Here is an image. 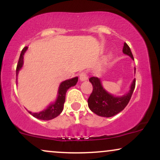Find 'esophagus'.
<instances>
[{
    "instance_id": "34e87169",
    "label": "esophagus",
    "mask_w": 160,
    "mask_h": 160,
    "mask_svg": "<svg viewBox=\"0 0 160 160\" xmlns=\"http://www.w3.org/2000/svg\"><path fill=\"white\" fill-rule=\"evenodd\" d=\"M79 77H80V80L81 81H84V80H87V74L85 71H82V72H80V74H79Z\"/></svg>"
}]
</instances>
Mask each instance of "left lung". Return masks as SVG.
<instances>
[{
  "instance_id": "8db88e82",
  "label": "left lung",
  "mask_w": 160,
  "mask_h": 160,
  "mask_svg": "<svg viewBox=\"0 0 160 160\" xmlns=\"http://www.w3.org/2000/svg\"><path fill=\"white\" fill-rule=\"evenodd\" d=\"M122 52L134 59L131 49L126 43H124ZM89 80L92 85L93 89L88 98V106L95 114L104 117H113L122 111L129 102L135 87V79H134L128 93L122 96L116 97L104 89L99 78L92 77Z\"/></svg>"
}]
</instances>
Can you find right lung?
<instances>
[{"label": "right lung", "mask_w": 160, "mask_h": 160, "mask_svg": "<svg viewBox=\"0 0 160 160\" xmlns=\"http://www.w3.org/2000/svg\"><path fill=\"white\" fill-rule=\"evenodd\" d=\"M27 49V47H24L22 50L21 54H20L19 62H18L17 67H16V77H17L18 74H19V71L23 66V56ZM78 81V78L76 77V78L69 79V80L62 82L61 84L59 85V87H58V95H57L56 102L49 104L47 109L43 110V111L38 112V113H32L31 111H28V113L32 114L34 117H35V118L42 120H52L55 117H58L62 113V111H63L64 103L65 102V95L68 89L70 87H71V86L76 85Z\"/></svg>", "instance_id": "add662e5"}]
</instances>
